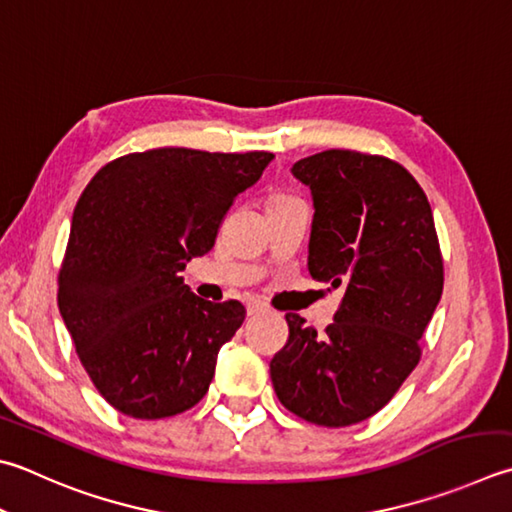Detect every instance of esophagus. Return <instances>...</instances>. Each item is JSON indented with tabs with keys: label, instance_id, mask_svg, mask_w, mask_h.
Segmentation results:
<instances>
[{
	"label": "esophagus",
	"instance_id": "esophagus-1",
	"mask_svg": "<svg viewBox=\"0 0 512 512\" xmlns=\"http://www.w3.org/2000/svg\"><path fill=\"white\" fill-rule=\"evenodd\" d=\"M267 312V305L263 301H258V298H249L247 301V314L249 316H258V314H265Z\"/></svg>",
	"mask_w": 512,
	"mask_h": 512
}]
</instances>
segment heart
I'll use <instances>...</instances> for the list:
<instances>
[{
	"label": "heart",
	"instance_id": "b5f03b06",
	"mask_svg": "<svg viewBox=\"0 0 512 512\" xmlns=\"http://www.w3.org/2000/svg\"><path fill=\"white\" fill-rule=\"evenodd\" d=\"M281 198H285V196H274L272 200H281Z\"/></svg>",
	"mask_w": 512,
	"mask_h": 512
}]
</instances>
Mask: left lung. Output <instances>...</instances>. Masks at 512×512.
Here are the masks:
<instances>
[{"label":"left lung","instance_id":"obj_1","mask_svg":"<svg viewBox=\"0 0 512 512\" xmlns=\"http://www.w3.org/2000/svg\"><path fill=\"white\" fill-rule=\"evenodd\" d=\"M312 191L307 269L343 289L325 334L285 314L289 339L269 363L283 406L316 426L372 417L419 363L443 292V260L430 202L397 162L330 149L298 160Z\"/></svg>","mask_w":512,"mask_h":512}]
</instances>
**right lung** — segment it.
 <instances>
[{"instance_id":"right-lung-1","label":"right lung","mask_w":512,"mask_h":512,"mask_svg":"<svg viewBox=\"0 0 512 512\" xmlns=\"http://www.w3.org/2000/svg\"><path fill=\"white\" fill-rule=\"evenodd\" d=\"M272 160L267 151L153 149L109 162L82 191L57 305L115 410L162 419L205 397L245 307L205 301L180 272L214 247L227 209Z\"/></svg>"}]
</instances>
